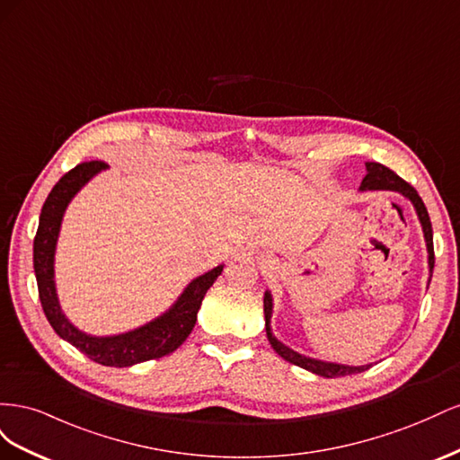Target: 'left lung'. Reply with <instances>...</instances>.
Masks as SVG:
<instances>
[{"mask_svg": "<svg viewBox=\"0 0 460 460\" xmlns=\"http://www.w3.org/2000/svg\"><path fill=\"white\" fill-rule=\"evenodd\" d=\"M367 164V176L360 182V191H397L401 193L402 198L409 199L414 207L416 217L420 220V226L424 232V242H426V252H428V269H429V278L428 284L431 280V272H434V232H431V222L426 211V205L420 199L416 190L407 184L405 180L399 178L395 172H392L389 169H385L384 164L380 163H365ZM272 313H274V299L272 294L267 289L264 291V328H267V338L272 345V349L280 355L288 363L301 367L305 370H309L316 376H324V378H340V376H349V374H358L368 370L372 365H360V367H351V365H340V363H330V360H320V358H313L307 355H301L297 351L291 349L286 343H282L278 340L272 328H270V320H272Z\"/></svg>", "mask_w": 460, "mask_h": 460, "instance_id": "1", "label": "left lung"}]
</instances>
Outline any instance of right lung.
Wrapping results in <instances>:
<instances>
[{
  "label": "right lung",
  "mask_w": 460,
  "mask_h": 460,
  "mask_svg": "<svg viewBox=\"0 0 460 460\" xmlns=\"http://www.w3.org/2000/svg\"><path fill=\"white\" fill-rule=\"evenodd\" d=\"M107 169L109 164L103 161L80 163L53 186L40 213V225L34 238V272L41 309H44L46 318L49 320L51 328L58 332V336L75 345L95 363L122 368L146 363L151 358H161L176 351L186 341L193 326H196L198 311L207 289L222 274L225 264H218V267L193 278L169 309L142 326L115 333V336H92V333L78 330L63 313L58 297L55 252H58L61 222L68 203L93 176Z\"/></svg>",
  "instance_id": "1"
}]
</instances>
